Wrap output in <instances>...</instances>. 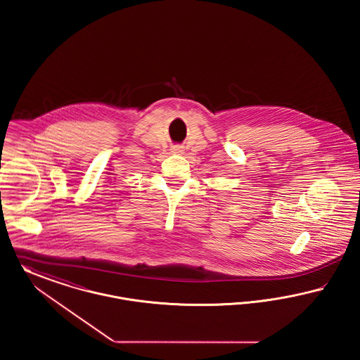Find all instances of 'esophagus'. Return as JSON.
Returning <instances> with one entry per match:
<instances>
[{"label":"esophagus","instance_id":"34e87169","mask_svg":"<svg viewBox=\"0 0 360 360\" xmlns=\"http://www.w3.org/2000/svg\"><path fill=\"white\" fill-rule=\"evenodd\" d=\"M181 152V149L180 148H174V153H180Z\"/></svg>","mask_w":360,"mask_h":360}]
</instances>
